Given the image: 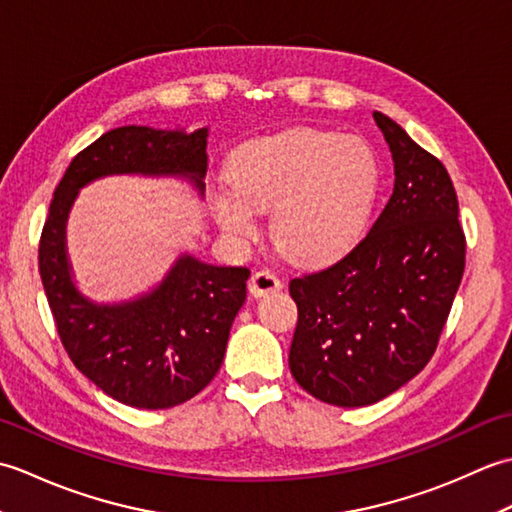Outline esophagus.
Here are the masks:
<instances>
[{"label":"esophagus","instance_id":"34e87169","mask_svg":"<svg viewBox=\"0 0 512 512\" xmlns=\"http://www.w3.org/2000/svg\"><path fill=\"white\" fill-rule=\"evenodd\" d=\"M279 288H281V281L273 270H255L248 279V292L253 297H264L268 292H275Z\"/></svg>","mask_w":512,"mask_h":512}]
</instances>
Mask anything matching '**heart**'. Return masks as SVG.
<instances>
[{
  "mask_svg": "<svg viewBox=\"0 0 512 512\" xmlns=\"http://www.w3.org/2000/svg\"><path fill=\"white\" fill-rule=\"evenodd\" d=\"M228 176L231 184L213 193V215L226 233L250 237L255 211L273 209L277 244L299 262H323L363 233L380 167L361 138L297 127L239 147Z\"/></svg>",
  "mask_w": 512,
  "mask_h": 512,
  "instance_id": "heart-1",
  "label": "heart"
}]
</instances>
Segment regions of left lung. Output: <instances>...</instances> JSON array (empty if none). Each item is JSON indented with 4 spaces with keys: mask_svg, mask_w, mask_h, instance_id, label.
<instances>
[{
    "mask_svg": "<svg viewBox=\"0 0 512 512\" xmlns=\"http://www.w3.org/2000/svg\"><path fill=\"white\" fill-rule=\"evenodd\" d=\"M374 121L394 160V193L350 253L290 281L299 310L290 372L336 407L374 405L422 372L464 273L447 169L389 116Z\"/></svg>",
    "mask_w": 512,
    "mask_h": 512,
    "instance_id": "left-lung-1",
    "label": "left lung"
}]
</instances>
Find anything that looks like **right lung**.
Here are the masks:
<instances>
[{
  "mask_svg": "<svg viewBox=\"0 0 512 512\" xmlns=\"http://www.w3.org/2000/svg\"><path fill=\"white\" fill-rule=\"evenodd\" d=\"M209 127L125 125L76 156L50 202L39 273L65 352L103 394L136 409H169L211 383L246 301L244 266L180 253L156 286L123 301H94L76 286L68 217L88 184L110 176L173 178L204 198Z\"/></svg>",
  "mask_w": 512,
  "mask_h": 512,
  "instance_id": "1",
  "label": "right lung"
}]
</instances>
